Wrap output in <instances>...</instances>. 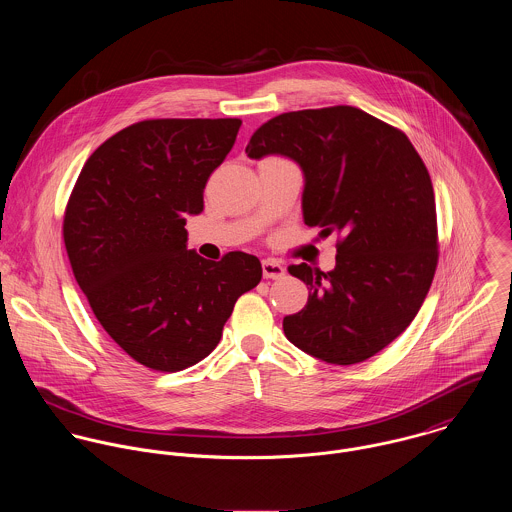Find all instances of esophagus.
I'll use <instances>...</instances> for the list:
<instances>
[{"mask_svg": "<svg viewBox=\"0 0 512 512\" xmlns=\"http://www.w3.org/2000/svg\"><path fill=\"white\" fill-rule=\"evenodd\" d=\"M262 274H264V278H268V280H280V278H284L286 270H284V266H282L278 260L268 258V260L262 262Z\"/></svg>", "mask_w": 512, "mask_h": 512, "instance_id": "1", "label": "esophagus"}]
</instances>
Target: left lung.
Masks as SVG:
<instances>
[{"label": "left lung", "instance_id": "1", "mask_svg": "<svg viewBox=\"0 0 512 512\" xmlns=\"http://www.w3.org/2000/svg\"><path fill=\"white\" fill-rule=\"evenodd\" d=\"M246 153L293 159L305 224L339 236L331 272L288 268L309 299L284 317L286 337L331 365L370 359L412 323L436 274V199L422 157L406 134L353 106L280 114Z\"/></svg>", "mask_w": 512, "mask_h": 512}]
</instances>
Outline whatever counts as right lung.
I'll list each match as a JSON object with an SVG mask.
<instances>
[{
	"label": "right lung",
	"mask_w": 512,
	"mask_h": 512,
	"mask_svg": "<svg viewBox=\"0 0 512 512\" xmlns=\"http://www.w3.org/2000/svg\"><path fill=\"white\" fill-rule=\"evenodd\" d=\"M240 124H132L76 179L63 222L74 278L104 331L147 368L177 372L209 357L236 299L262 280L252 254L211 262L187 248V217L203 211L205 185Z\"/></svg>",
	"instance_id": "1"
}]
</instances>
